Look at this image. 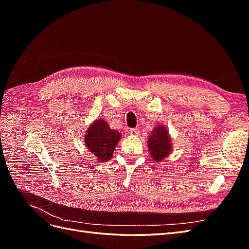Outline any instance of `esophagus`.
<instances>
[{
	"instance_id": "esophagus-1",
	"label": "esophagus",
	"mask_w": 249,
	"mask_h": 249,
	"mask_svg": "<svg viewBox=\"0 0 249 249\" xmlns=\"http://www.w3.org/2000/svg\"><path fill=\"white\" fill-rule=\"evenodd\" d=\"M129 133L131 135H133V136H138V135H139V130L138 129H130Z\"/></svg>"
}]
</instances>
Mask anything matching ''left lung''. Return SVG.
I'll return each mask as SVG.
<instances>
[{
  "mask_svg": "<svg viewBox=\"0 0 249 249\" xmlns=\"http://www.w3.org/2000/svg\"><path fill=\"white\" fill-rule=\"evenodd\" d=\"M147 143L149 154L152 158H154L155 161H161L171 152L172 146L168 131L166 127L162 125L155 127L152 135H149Z\"/></svg>",
  "mask_w": 249,
  "mask_h": 249,
  "instance_id": "1",
  "label": "left lung"
}]
</instances>
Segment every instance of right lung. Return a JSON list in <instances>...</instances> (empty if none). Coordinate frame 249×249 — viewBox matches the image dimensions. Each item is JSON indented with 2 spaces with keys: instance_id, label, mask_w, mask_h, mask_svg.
<instances>
[{
  "instance_id": "right-lung-1",
  "label": "right lung",
  "mask_w": 249,
  "mask_h": 249,
  "mask_svg": "<svg viewBox=\"0 0 249 249\" xmlns=\"http://www.w3.org/2000/svg\"><path fill=\"white\" fill-rule=\"evenodd\" d=\"M119 139V132L111 129L103 119L95 120L85 134L86 146L100 162L111 159Z\"/></svg>"
}]
</instances>
